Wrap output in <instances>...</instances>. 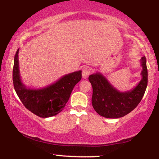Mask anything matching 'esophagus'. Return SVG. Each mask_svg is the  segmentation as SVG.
<instances>
[{
    "label": "esophagus",
    "mask_w": 159,
    "mask_h": 159,
    "mask_svg": "<svg viewBox=\"0 0 159 159\" xmlns=\"http://www.w3.org/2000/svg\"><path fill=\"white\" fill-rule=\"evenodd\" d=\"M91 69L89 68V67H85V68H84L83 70H82V77H83V78H84V79H86V78H88Z\"/></svg>",
    "instance_id": "obj_1"
}]
</instances>
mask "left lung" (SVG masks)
<instances>
[{
    "label": "left lung",
    "instance_id": "1",
    "mask_svg": "<svg viewBox=\"0 0 159 159\" xmlns=\"http://www.w3.org/2000/svg\"><path fill=\"white\" fill-rule=\"evenodd\" d=\"M146 57L140 59L142 78L136 87L132 90L120 92L100 72L89 76L93 87L92 105L100 116L106 118L123 117L138 106L141 101L148 81Z\"/></svg>",
    "mask_w": 159,
    "mask_h": 159
}]
</instances>
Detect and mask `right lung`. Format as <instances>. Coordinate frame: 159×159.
<instances>
[{
	"instance_id": "add662e5",
	"label": "right lung",
	"mask_w": 159,
	"mask_h": 159,
	"mask_svg": "<svg viewBox=\"0 0 159 159\" xmlns=\"http://www.w3.org/2000/svg\"><path fill=\"white\" fill-rule=\"evenodd\" d=\"M18 49L14 57L12 71L14 89L25 107L36 116L43 118L55 116L64 108L74 87L81 79V71L67 75L52 84L34 89L27 87L21 81Z\"/></svg>"
}]
</instances>
